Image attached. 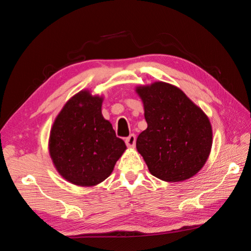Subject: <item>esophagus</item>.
I'll use <instances>...</instances> for the list:
<instances>
[{"label": "esophagus", "mask_w": 251, "mask_h": 251, "mask_svg": "<svg viewBox=\"0 0 251 251\" xmlns=\"http://www.w3.org/2000/svg\"><path fill=\"white\" fill-rule=\"evenodd\" d=\"M126 144L127 148H134L136 144V136L134 134H131L126 139Z\"/></svg>", "instance_id": "esophagus-1"}]
</instances>
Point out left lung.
I'll list each match as a JSON object with an SVG mask.
<instances>
[{
	"label": "left lung",
	"mask_w": 251,
	"mask_h": 251,
	"mask_svg": "<svg viewBox=\"0 0 251 251\" xmlns=\"http://www.w3.org/2000/svg\"><path fill=\"white\" fill-rule=\"evenodd\" d=\"M147 130L136 148L150 173L166 182L192 178L207 161L212 146L210 121L176 86L163 81L139 86Z\"/></svg>",
	"instance_id": "1"
}]
</instances>
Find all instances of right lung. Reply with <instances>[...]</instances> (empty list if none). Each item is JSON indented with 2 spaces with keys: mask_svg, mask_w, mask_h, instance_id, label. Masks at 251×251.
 Listing matches in <instances>:
<instances>
[{
  "mask_svg": "<svg viewBox=\"0 0 251 251\" xmlns=\"http://www.w3.org/2000/svg\"><path fill=\"white\" fill-rule=\"evenodd\" d=\"M103 97L82 90L72 96L51 127L49 154L64 179L78 186H94L107 179L125 153V141L116 137L101 114Z\"/></svg>",
  "mask_w": 251,
  "mask_h": 251,
  "instance_id": "obj_1",
  "label": "right lung"
}]
</instances>
